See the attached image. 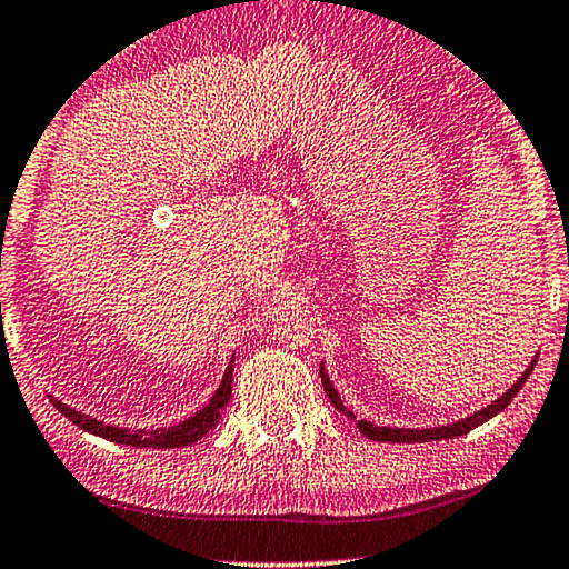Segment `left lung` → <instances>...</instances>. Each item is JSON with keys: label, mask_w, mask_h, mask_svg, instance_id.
Returning a JSON list of instances; mask_svg holds the SVG:
<instances>
[{"label": "left lung", "mask_w": 569, "mask_h": 569, "mask_svg": "<svg viewBox=\"0 0 569 569\" xmlns=\"http://www.w3.org/2000/svg\"><path fill=\"white\" fill-rule=\"evenodd\" d=\"M533 366H537V358L531 360V366L527 368V372H523V376H521L519 380H516V383H513L511 388H508V391H506L501 398H498V401H493L490 406H486V409H480V411L470 413L468 419L455 421V423H447V427H435V429H391V427H376V423H370V421H358V427H360L362 435H366L368 439H372V442H406V445H411V442H439V439H455V437H462V435H468L470 429L480 427L482 421L493 419L496 413H501V411L506 409V406L513 401L516 393L521 391V386L527 383V378L531 376ZM319 372H321V383H325V391H327V396H329V401L335 403V409H337V411H342L345 417H350V419H352V411H350V409H345L342 398L337 396L335 386H332V380H329V376L325 372V368H321Z\"/></svg>", "instance_id": "8db88e82"}]
</instances>
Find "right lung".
<instances>
[{
	"instance_id": "obj_1",
	"label": "right lung",
	"mask_w": 569,
	"mask_h": 569,
	"mask_svg": "<svg viewBox=\"0 0 569 569\" xmlns=\"http://www.w3.org/2000/svg\"><path fill=\"white\" fill-rule=\"evenodd\" d=\"M232 362H234V355H232ZM232 362L230 368H227L224 378H222V386L217 388V393L211 396V401L203 406L201 411L193 413L181 423H176V427H168V429H138V431H130V429H120V427H107V423H101L97 419L87 417V413L76 411V409H68L66 403L56 401V398H50L53 406L58 411L63 413L68 421H73L76 427H81L83 431H91V435L97 437H104L109 442H117V445H130V447H156V449H173V447H189L193 442H199V439L207 435L209 429L217 427L219 417H222V409L227 403H230V396H232Z\"/></svg>"
}]
</instances>
